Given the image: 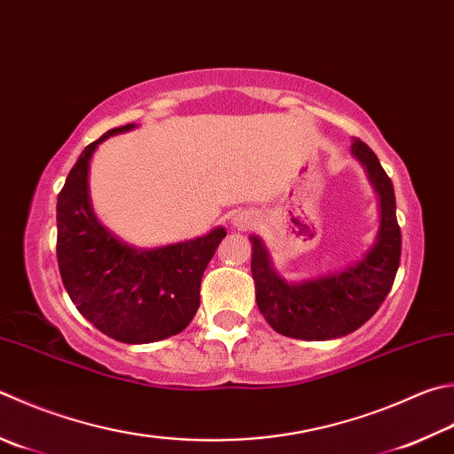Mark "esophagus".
Masks as SVG:
<instances>
[{
  "label": "esophagus",
  "mask_w": 454,
  "mask_h": 454,
  "mask_svg": "<svg viewBox=\"0 0 454 454\" xmlns=\"http://www.w3.org/2000/svg\"><path fill=\"white\" fill-rule=\"evenodd\" d=\"M232 224H234V228H238V230H250V228H254L255 224H258V216H255L254 212H248V210L238 212L236 216L232 218Z\"/></svg>",
  "instance_id": "esophagus-1"
}]
</instances>
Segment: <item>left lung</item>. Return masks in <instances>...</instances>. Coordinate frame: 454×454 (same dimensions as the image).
<instances>
[{
  "mask_svg": "<svg viewBox=\"0 0 454 454\" xmlns=\"http://www.w3.org/2000/svg\"><path fill=\"white\" fill-rule=\"evenodd\" d=\"M351 153L365 167L381 206L375 244L364 260L337 274L287 284L271 268L260 238H250L255 303L278 333L294 340L325 341L356 332L385 301L399 270L401 228L391 178L364 141L353 138Z\"/></svg>",
  "mask_w": 454,
  "mask_h": 454,
  "instance_id": "obj_1",
  "label": "left lung"
}]
</instances>
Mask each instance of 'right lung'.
<instances>
[{
  "label": "right lung",
  "instance_id": "1",
  "mask_svg": "<svg viewBox=\"0 0 454 454\" xmlns=\"http://www.w3.org/2000/svg\"><path fill=\"white\" fill-rule=\"evenodd\" d=\"M111 129L71 168L57 199V262L65 290L81 316L122 343H153L176 335L200 306V282L224 228L188 242L137 250L98 224L89 196V164Z\"/></svg>",
  "mask_w": 454,
  "mask_h": 454
}]
</instances>
